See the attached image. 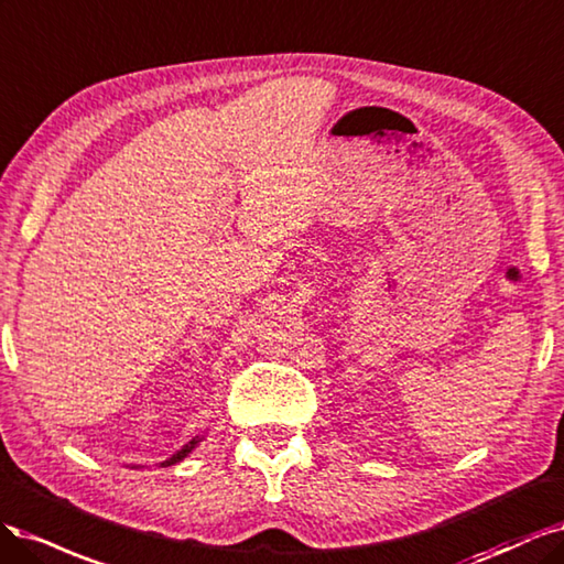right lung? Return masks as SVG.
I'll return each instance as SVG.
<instances>
[{
	"instance_id": "add662e5",
	"label": "right lung",
	"mask_w": 564,
	"mask_h": 564,
	"mask_svg": "<svg viewBox=\"0 0 564 564\" xmlns=\"http://www.w3.org/2000/svg\"><path fill=\"white\" fill-rule=\"evenodd\" d=\"M202 441H204V435H194V438H192L187 445L180 447V449L173 454V457H169L166 462H161V468H163V466H173V464H177V462H183L185 457H189V452H192L198 443H202ZM131 468H138V466H131Z\"/></svg>"
}]
</instances>
